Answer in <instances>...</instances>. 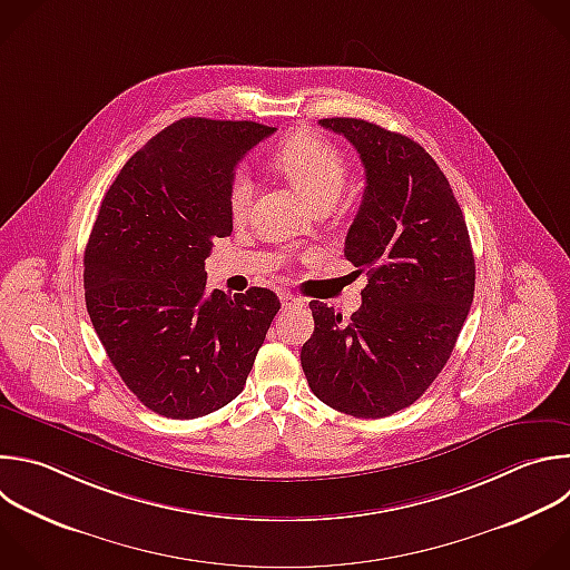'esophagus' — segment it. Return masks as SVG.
I'll return each instance as SVG.
<instances>
[{"mask_svg": "<svg viewBox=\"0 0 570 570\" xmlns=\"http://www.w3.org/2000/svg\"><path fill=\"white\" fill-rule=\"evenodd\" d=\"M279 299H282V306H284V308L302 306V299H299V297H295L293 293H282V295H279Z\"/></svg>", "mask_w": 570, "mask_h": 570, "instance_id": "1", "label": "esophagus"}]
</instances>
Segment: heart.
<instances>
[{"instance_id": "1", "label": "heart", "mask_w": 570, "mask_h": 570, "mask_svg": "<svg viewBox=\"0 0 570 570\" xmlns=\"http://www.w3.org/2000/svg\"><path fill=\"white\" fill-rule=\"evenodd\" d=\"M275 167L297 187V193L317 210L331 208L346 185L348 165L342 151L328 140L299 131L284 140L275 156ZM253 199V180L246 169H237L228 185V206L235 217L248 213Z\"/></svg>"}]
</instances>
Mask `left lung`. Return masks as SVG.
Segmentation results:
<instances>
[{
    "instance_id": "obj_1",
    "label": "left lung",
    "mask_w": 570,
    "mask_h": 570,
    "mask_svg": "<svg viewBox=\"0 0 570 570\" xmlns=\"http://www.w3.org/2000/svg\"><path fill=\"white\" fill-rule=\"evenodd\" d=\"M360 154L366 187L344 257L366 273L351 315L313 299L299 360L311 392L355 419H385L434 383L474 297L463 210L436 160L412 138L360 118H322Z\"/></svg>"
}]
</instances>
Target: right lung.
<instances>
[{"label":"right lung","mask_w":570,"mask_h":570,"mask_svg":"<svg viewBox=\"0 0 570 570\" xmlns=\"http://www.w3.org/2000/svg\"><path fill=\"white\" fill-rule=\"evenodd\" d=\"M275 127L180 118L120 169L85 250L91 324L127 390L187 421L235 401L279 311L268 288L206 291V257L230 237L237 163Z\"/></svg>","instance_id":"obj_1"}]
</instances>
